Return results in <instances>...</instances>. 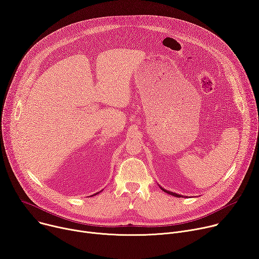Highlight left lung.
Segmentation results:
<instances>
[{"mask_svg":"<svg viewBox=\"0 0 259 259\" xmlns=\"http://www.w3.org/2000/svg\"><path fill=\"white\" fill-rule=\"evenodd\" d=\"M160 188L165 192V193H167V194H169V195H172V196H174V197H177V198H183L184 196L183 195H180V194H176V193H173V192H170V191H168V190H165L164 188H162L161 186H160ZM185 198V197H184Z\"/></svg>","mask_w":259,"mask_h":259,"instance_id":"8db88e82","label":"left lung"}]
</instances>
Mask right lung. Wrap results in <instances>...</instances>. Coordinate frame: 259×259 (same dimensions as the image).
<instances>
[{
	"mask_svg": "<svg viewBox=\"0 0 259 259\" xmlns=\"http://www.w3.org/2000/svg\"><path fill=\"white\" fill-rule=\"evenodd\" d=\"M102 191H103V190H102ZM102 191H101V192H102ZM101 192H99V193H101ZM97 194H98V193H96V194H93L92 196H94V195H97Z\"/></svg>",
	"mask_w": 259,
	"mask_h": 259,
	"instance_id": "add662e5",
	"label": "right lung"
}]
</instances>
